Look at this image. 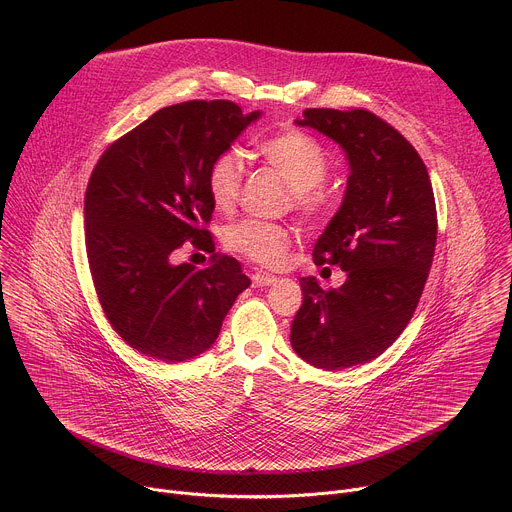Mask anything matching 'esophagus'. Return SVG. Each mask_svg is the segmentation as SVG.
Listing matches in <instances>:
<instances>
[{
	"label": "esophagus",
	"instance_id": "esophagus-1",
	"mask_svg": "<svg viewBox=\"0 0 512 512\" xmlns=\"http://www.w3.org/2000/svg\"><path fill=\"white\" fill-rule=\"evenodd\" d=\"M251 281H253V287H265V285L275 283L277 277L271 275V273H265V271H255V273L251 275Z\"/></svg>",
	"mask_w": 512,
	"mask_h": 512
}]
</instances>
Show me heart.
I'll list each match as a JSON object with an SVG mask.
<instances>
[{"mask_svg":"<svg viewBox=\"0 0 512 512\" xmlns=\"http://www.w3.org/2000/svg\"><path fill=\"white\" fill-rule=\"evenodd\" d=\"M261 158L291 188V206L308 223H318L328 214L330 202L316 186L328 174L322 145L304 131H283L259 143ZM243 166L235 152L216 156L206 172V190L218 210H231L241 192ZM291 235L285 227L265 221H241L227 231V245L261 265H279L285 259Z\"/></svg>","mask_w":512,"mask_h":512,"instance_id":"obj_1","label":"heart"}]
</instances>
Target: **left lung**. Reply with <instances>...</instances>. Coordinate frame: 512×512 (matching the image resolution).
Segmentation results:
<instances>
[{
    "label": "left lung",
    "mask_w": 512,
    "mask_h": 512,
    "mask_svg": "<svg viewBox=\"0 0 512 512\" xmlns=\"http://www.w3.org/2000/svg\"><path fill=\"white\" fill-rule=\"evenodd\" d=\"M296 123L334 139L350 166L342 206L314 247V263L338 265L346 281L322 289L302 277L289 336L306 362L340 371L383 354L409 324L433 261L435 198L413 145L375 113L306 109Z\"/></svg>",
    "instance_id": "8db88e82"
}]
</instances>
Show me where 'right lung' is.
<instances>
[{"label":"right lung","mask_w":512,"mask_h":512,"mask_svg":"<svg viewBox=\"0 0 512 512\" xmlns=\"http://www.w3.org/2000/svg\"><path fill=\"white\" fill-rule=\"evenodd\" d=\"M261 111L233 101H186L156 111L113 141L85 194V243L101 308L137 352L184 362L208 350L237 296L241 263L206 269L172 261L186 241L208 249L214 204L206 172Z\"/></svg>","instance_id":"add662e5"}]
</instances>
